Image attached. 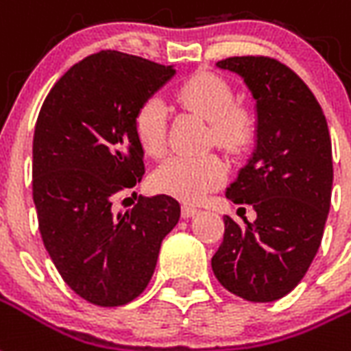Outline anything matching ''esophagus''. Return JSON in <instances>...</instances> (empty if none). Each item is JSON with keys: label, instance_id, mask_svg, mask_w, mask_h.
<instances>
[{"label": "esophagus", "instance_id": "esophagus-1", "mask_svg": "<svg viewBox=\"0 0 351 351\" xmlns=\"http://www.w3.org/2000/svg\"><path fill=\"white\" fill-rule=\"evenodd\" d=\"M197 213H199V208H195V206L192 205L181 206V216H183V218H192V216H195Z\"/></svg>", "mask_w": 351, "mask_h": 351}]
</instances>
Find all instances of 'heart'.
I'll use <instances>...</instances> for the list:
<instances>
[{"mask_svg":"<svg viewBox=\"0 0 351 351\" xmlns=\"http://www.w3.org/2000/svg\"><path fill=\"white\" fill-rule=\"evenodd\" d=\"M179 104L208 121L206 143L229 154H240L254 137V117L243 106L234 104V91L223 78L213 73H197L179 86ZM133 133L141 150L161 157L167 150V106L159 97H150L133 117ZM225 179L219 157L173 156L152 173V189L181 201H197Z\"/></svg>","mask_w":351,"mask_h":351,"instance_id":"1","label":"heart"}]
</instances>
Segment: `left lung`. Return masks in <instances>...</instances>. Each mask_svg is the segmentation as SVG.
Masks as SVG:
<instances>
[{
    "label": "left lung",
    "instance_id": "obj_1",
    "mask_svg": "<svg viewBox=\"0 0 351 351\" xmlns=\"http://www.w3.org/2000/svg\"><path fill=\"white\" fill-rule=\"evenodd\" d=\"M256 100V150L225 195L256 219L225 216L213 256L219 284L249 302L293 291L319 251L331 203V138L322 108L297 73L269 56L219 60Z\"/></svg>",
    "mask_w": 351,
    "mask_h": 351
}]
</instances>
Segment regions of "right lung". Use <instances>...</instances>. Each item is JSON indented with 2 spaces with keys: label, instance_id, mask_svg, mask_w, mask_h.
<instances>
[{
  "label": "right lung",
  "instance_id": "1",
  "mask_svg": "<svg viewBox=\"0 0 351 351\" xmlns=\"http://www.w3.org/2000/svg\"><path fill=\"white\" fill-rule=\"evenodd\" d=\"M176 75L119 51L80 60L43 100L32 141V199L43 245L78 297L124 306L145 291L181 206L167 194L115 214L113 199L145 176L133 117ZM135 194V192H133Z\"/></svg>",
  "mask_w": 351,
  "mask_h": 351
}]
</instances>
